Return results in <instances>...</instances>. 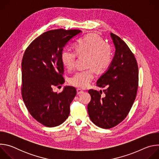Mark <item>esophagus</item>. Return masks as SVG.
<instances>
[{"label":"esophagus","mask_w":159,"mask_h":159,"mask_svg":"<svg viewBox=\"0 0 159 159\" xmlns=\"http://www.w3.org/2000/svg\"><path fill=\"white\" fill-rule=\"evenodd\" d=\"M77 92L78 94H82L84 93V90L82 89L79 88V89H77Z\"/></svg>","instance_id":"esophagus-1"}]
</instances>
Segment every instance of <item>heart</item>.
Instances as JSON below:
<instances>
[{"mask_svg":"<svg viewBox=\"0 0 159 159\" xmlns=\"http://www.w3.org/2000/svg\"><path fill=\"white\" fill-rule=\"evenodd\" d=\"M89 55L87 65L93 66L80 70L74 74L69 79L74 86L85 88L94 78L93 67L98 71L106 69L112 60V50L104 40L95 34H89L80 39L76 43V50L70 47L65 48L61 54L63 65L68 69H72L77 55Z\"/></svg>","mask_w":159,"mask_h":159,"instance_id":"obj_1","label":"heart"}]
</instances>
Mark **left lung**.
<instances>
[{
	"label": "left lung",
	"mask_w": 159,
	"mask_h": 159,
	"mask_svg": "<svg viewBox=\"0 0 159 159\" xmlns=\"http://www.w3.org/2000/svg\"><path fill=\"white\" fill-rule=\"evenodd\" d=\"M115 47V56L107 70L96 85L106 87L104 95L90 89L91 100L87 106L90 119L96 126L109 129L121 123L128 115L137 96L139 68L137 60L128 45L111 33Z\"/></svg>",
	"instance_id": "left-lung-1"
}]
</instances>
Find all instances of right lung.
I'll list each match as a JSON object with an SVG mask.
<instances>
[{"instance_id": "obj_1", "label": "right lung", "mask_w": 159, "mask_h": 159, "mask_svg": "<svg viewBox=\"0 0 159 159\" xmlns=\"http://www.w3.org/2000/svg\"><path fill=\"white\" fill-rule=\"evenodd\" d=\"M81 32L63 29L45 32L29 45L23 55L22 99L31 115L45 126H58L70 114V105L77 94L75 88L65 86L58 94L53 87L65 82L61 60L63 48Z\"/></svg>"}]
</instances>
